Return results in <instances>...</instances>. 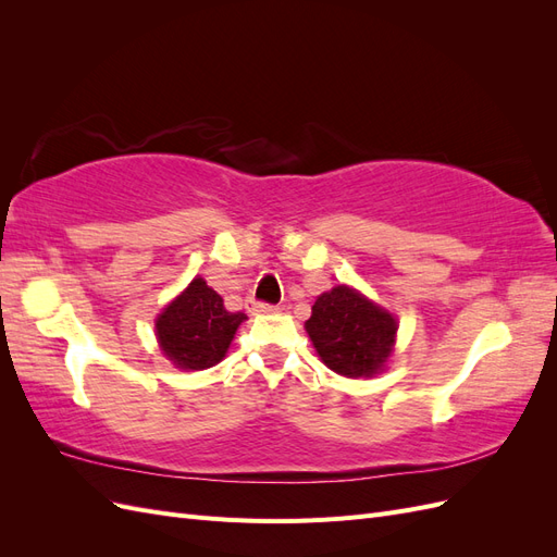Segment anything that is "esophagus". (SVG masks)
I'll return each instance as SVG.
<instances>
[{
  "mask_svg": "<svg viewBox=\"0 0 557 557\" xmlns=\"http://www.w3.org/2000/svg\"><path fill=\"white\" fill-rule=\"evenodd\" d=\"M246 309L250 313H272V311H276L274 305H267V301H258V299H248Z\"/></svg>",
  "mask_w": 557,
  "mask_h": 557,
  "instance_id": "1",
  "label": "esophagus"
}]
</instances>
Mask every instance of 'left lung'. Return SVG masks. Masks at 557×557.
I'll use <instances>...</instances> for the list:
<instances>
[{"mask_svg":"<svg viewBox=\"0 0 557 557\" xmlns=\"http://www.w3.org/2000/svg\"><path fill=\"white\" fill-rule=\"evenodd\" d=\"M307 332L332 372L372 376L395 346V318L346 285L323 293L311 307Z\"/></svg>","mask_w":557,"mask_h":557,"instance_id":"left-lung-1","label":"left lung"}]
</instances>
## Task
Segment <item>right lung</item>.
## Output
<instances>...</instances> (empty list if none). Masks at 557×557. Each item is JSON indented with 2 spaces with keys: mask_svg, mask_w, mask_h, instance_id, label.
<instances>
[{
  "mask_svg": "<svg viewBox=\"0 0 557 557\" xmlns=\"http://www.w3.org/2000/svg\"><path fill=\"white\" fill-rule=\"evenodd\" d=\"M244 320L246 313H230L223 297L211 290L205 278H195L160 313L156 330L164 356L174 364L207 369L225 358L234 332Z\"/></svg>",
  "mask_w": 557,
  "mask_h": 557,
  "instance_id": "right-lung-1",
  "label": "right lung"
}]
</instances>
